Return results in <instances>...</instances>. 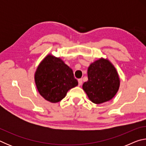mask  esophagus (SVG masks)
Masks as SVG:
<instances>
[{
  "instance_id": "34e87169",
  "label": "esophagus",
  "mask_w": 146,
  "mask_h": 146,
  "mask_svg": "<svg viewBox=\"0 0 146 146\" xmlns=\"http://www.w3.org/2000/svg\"><path fill=\"white\" fill-rule=\"evenodd\" d=\"M78 86H81L82 84V78H80L78 80Z\"/></svg>"
}]
</instances>
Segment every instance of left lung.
Returning a JSON list of instances; mask_svg holds the SVG:
<instances>
[{
	"instance_id": "left-lung-1",
	"label": "left lung",
	"mask_w": 146,
	"mask_h": 146,
	"mask_svg": "<svg viewBox=\"0 0 146 146\" xmlns=\"http://www.w3.org/2000/svg\"><path fill=\"white\" fill-rule=\"evenodd\" d=\"M88 80L82 88L91 102L99 104L114 97L120 86L115 68L107 59L100 58L91 64L88 70Z\"/></svg>"
}]
</instances>
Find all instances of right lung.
<instances>
[{
    "label": "right lung",
    "instance_id": "1",
    "mask_svg": "<svg viewBox=\"0 0 146 146\" xmlns=\"http://www.w3.org/2000/svg\"><path fill=\"white\" fill-rule=\"evenodd\" d=\"M35 81L40 95L52 103L60 102L70 89L78 85L73 70L60 58L51 55L36 69Z\"/></svg>",
    "mask_w": 146,
    "mask_h": 146
}]
</instances>
